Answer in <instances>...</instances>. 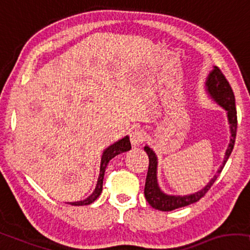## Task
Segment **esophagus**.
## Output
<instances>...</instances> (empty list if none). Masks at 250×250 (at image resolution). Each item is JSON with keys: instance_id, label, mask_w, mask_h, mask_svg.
I'll return each mask as SVG.
<instances>
[{"instance_id": "1", "label": "esophagus", "mask_w": 250, "mask_h": 250, "mask_svg": "<svg viewBox=\"0 0 250 250\" xmlns=\"http://www.w3.org/2000/svg\"><path fill=\"white\" fill-rule=\"evenodd\" d=\"M130 140H131L133 147L139 146L144 140V133L140 131V130H133V131L130 133Z\"/></svg>"}]
</instances>
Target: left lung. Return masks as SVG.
Here are the masks:
<instances>
[{
    "label": "left lung",
    "mask_w": 250,
    "mask_h": 250,
    "mask_svg": "<svg viewBox=\"0 0 250 250\" xmlns=\"http://www.w3.org/2000/svg\"><path fill=\"white\" fill-rule=\"evenodd\" d=\"M206 91L208 93L210 97L213 98L214 102H216L220 106H222L227 111L228 121L230 125V143L229 146L226 150V155H224L223 163L221 165L216 174L210 179V181L204 187L202 190L195 192V194L186 195V196H175V195H167L161 190L159 182H157V157L154 150L150 148L148 145L144 147L145 152L147 153L149 159L148 172H147L146 184H145V194L146 200L153 208L163 210V212H168V210H173L175 208H180V207L188 206L192 203L198 202L202 197L205 196L209 188L212 187L214 182L219 177V174L222 172L224 165H226L228 159L231 155L232 149H233L235 143V135H237V110H235V98L233 90H232L229 82H228L222 71L214 66L212 71L209 72L208 77L206 79Z\"/></svg>",
    "instance_id": "left-lung-1"
}]
</instances>
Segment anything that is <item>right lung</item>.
Instances as JSON below:
<instances>
[{"instance_id": "1", "label": "right lung", "mask_w": 250, "mask_h": 250, "mask_svg": "<svg viewBox=\"0 0 250 250\" xmlns=\"http://www.w3.org/2000/svg\"><path fill=\"white\" fill-rule=\"evenodd\" d=\"M131 149V144H130V139L128 136H125V138L118 140L117 143H114L113 145L108 146L106 149L103 152V155H102L101 160V168H100V177H98L97 185L93 194L87 197L86 199L79 200V202H73V203H68L71 204V205L75 206H83V205H89V204L94 203L95 200L98 198V196L101 195L102 190H103V180H104V174H105V168H106L108 162H110L113 157H115L119 154L128 152V150Z\"/></svg>"}]
</instances>
